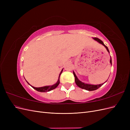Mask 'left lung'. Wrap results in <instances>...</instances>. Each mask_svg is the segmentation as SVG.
<instances>
[{"mask_svg": "<svg viewBox=\"0 0 130 130\" xmlns=\"http://www.w3.org/2000/svg\"><path fill=\"white\" fill-rule=\"evenodd\" d=\"M93 38L94 39V40H95L98 42H99V43H100V44H103L105 47L106 49H107V52L109 53V50H108V49L107 48V46H106L104 44V43H103V41H102L101 40H100V39H99L98 38H96V37H94V38ZM110 63H111V64H112L111 57V60H110ZM73 74H74V77H75V83H76V84L77 85V86H78V87H79L80 88H81L82 89H86V90H89V91H92V90H96V89H98L99 87H100L102 85H103V84L105 83V82H104V84H100V85H96L87 84L84 83V82H81V81H80L79 80H78V78L76 76L75 74V73L74 72H73Z\"/></svg>", "mask_w": 130, "mask_h": 130, "instance_id": "obj_1", "label": "left lung"}]
</instances>
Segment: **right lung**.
<instances>
[{"label": "right lung", "mask_w": 130, "mask_h": 130, "mask_svg": "<svg viewBox=\"0 0 130 130\" xmlns=\"http://www.w3.org/2000/svg\"><path fill=\"white\" fill-rule=\"evenodd\" d=\"M62 71H63V69L62 70H61V73H60V75H59V77H58V81L57 82H56V83L55 84H54L52 86H44V87H34V86H31L28 82H27V84H28L29 85H30L31 87H32L34 89H36V90H37V91L38 92H49L50 91V90H52L55 88H56L58 85H59V84H60V75L61 73H62Z\"/></svg>", "instance_id": "right-lung-1"}]
</instances>
